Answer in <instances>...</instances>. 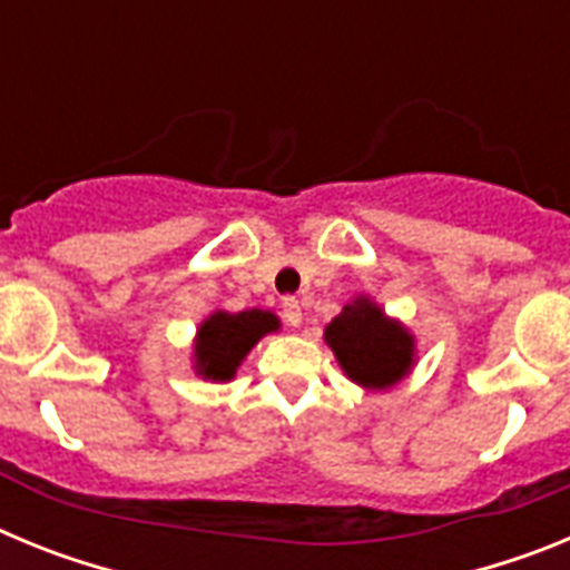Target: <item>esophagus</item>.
Wrapping results in <instances>:
<instances>
[{
    "mask_svg": "<svg viewBox=\"0 0 570 570\" xmlns=\"http://www.w3.org/2000/svg\"><path fill=\"white\" fill-rule=\"evenodd\" d=\"M282 320L288 322V325H299L302 322V308H299V299H294V296H285L282 299Z\"/></svg>",
    "mask_w": 570,
    "mask_h": 570,
    "instance_id": "34e87169",
    "label": "esophagus"
}]
</instances>
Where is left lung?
<instances>
[{"instance_id":"obj_1","label":"left lung","mask_w":570,"mask_h":570,"mask_svg":"<svg viewBox=\"0 0 570 570\" xmlns=\"http://www.w3.org/2000/svg\"><path fill=\"white\" fill-rule=\"evenodd\" d=\"M342 371L365 387H391L414 360V336L387 320L374 302L356 299L325 328Z\"/></svg>"}]
</instances>
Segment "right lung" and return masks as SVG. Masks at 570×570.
<instances>
[{"label":"right lung","instance_id":"right-lung-1","mask_svg":"<svg viewBox=\"0 0 570 570\" xmlns=\"http://www.w3.org/2000/svg\"><path fill=\"white\" fill-rule=\"evenodd\" d=\"M276 328H279V320L268 311L254 308L242 314L216 311L203 322L196 336V371L205 380L228 382L250 347Z\"/></svg>","mask_w":570,"mask_h":570}]
</instances>
